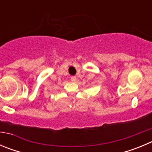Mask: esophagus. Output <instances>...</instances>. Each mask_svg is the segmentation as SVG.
Segmentation results:
<instances>
[{"mask_svg":"<svg viewBox=\"0 0 152 152\" xmlns=\"http://www.w3.org/2000/svg\"><path fill=\"white\" fill-rule=\"evenodd\" d=\"M77 77L76 76H72V77H71V80H72V81H73V82H75V81H77Z\"/></svg>","mask_w":152,"mask_h":152,"instance_id":"esophagus-1","label":"esophagus"}]
</instances>
